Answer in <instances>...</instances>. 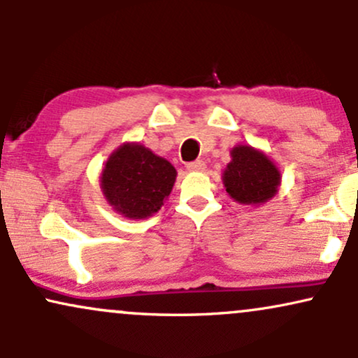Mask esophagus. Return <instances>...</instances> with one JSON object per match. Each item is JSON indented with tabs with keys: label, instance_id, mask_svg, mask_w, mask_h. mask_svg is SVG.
Wrapping results in <instances>:
<instances>
[{
	"label": "esophagus",
	"instance_id": "1",
	"mask_svg": "<svg viewBox=\"0 0 358 358\" xmlns=\"http://www.w3.org/2000/svg\"><path fill=\"white\" fill-rule=\"evenodd\" d=\"M205 168H207V165H205V162H202V159H196V162H192L187 165V170L190 171H203Z\"/></svg>",
	"mask_w": 358,
	"mask_h": 358
}]
</instances>
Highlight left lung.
I'll use <instances>...</instances> for the list:
<instances>
[{
	"mask_svg": "<svg viewBox=\"0 0 358 358\" xmlns=\"http://www.w3.org/2000/svg\"><path fill=\"white\" fill-rule=\"evenodd\" d=\"M232 162L224 173L225 190L239 203L268 202L278 192L281 182L278 168L266 155L250 146H237L232 150Z\"/></svg>",
	"mask_w": 358,
	"mask_h": 358,
	"instance_id": "1",
	"label": "left lung"
}]
</instances>
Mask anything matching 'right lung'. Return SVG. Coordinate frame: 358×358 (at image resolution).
I'll use <instances>...</instances> for the list:
<instances>
[{
  "mask_svg": "<svg viewBox=\"0 0 358 358\" xmlns=\"http://www.w3.org/2000/svg\"><path fill=\"white\" fill-rule=\"evenodd\" d=\"M176 170L141 145H122L110 155L101 176L108 202L129 219H146L170 195Z\"/></svg>",
  "mask_w": 358,
  "mask_h": 358,
  "instance_id": "add662e5",
  "label": "right lung"
}]
</instances>
